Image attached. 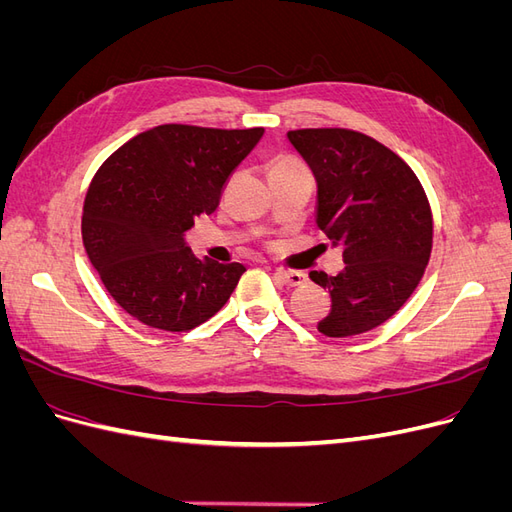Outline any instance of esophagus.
<instances>
[{
	"label": "esophagus",
	"mask_w": 512,
	"mask_h": 512,
	"mask_svg": "<svg viewBox=\"0 0 512 512\" xmlns=\"http://www.w3.org/2000/svg\"><path fill=\"white\" fill-rule=\"evenodd\" d=\"M275 280L284 284V286H303L307 282V275L301 271H284L277 269L275 271Z\"/></svg>",
	"instance_id": "obj_1"
}]
</instances>
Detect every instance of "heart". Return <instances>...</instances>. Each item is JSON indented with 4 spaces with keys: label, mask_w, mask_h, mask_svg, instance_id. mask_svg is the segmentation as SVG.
<instances>
[{
    "label": "heart",
    "mask_w": 512,
    "mask_h": 512,
    "mask_svg": "<svg viewBox=\"0 0 512 512\" xmlns=\"http://www.w3.org/2000/svg\"><path fill=\"white\" fill-rule=\"evenodd\" d=\"M286 166H299L297 162H294V160H288V158H284V160H277L275 164H273V168H286ZM271 168V170H273Z\"/></svg>",
    "instance_id": "obj_1"
}]
</instances>
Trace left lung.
Instances as JSON below:
<instances>
[{"label": "left lung", "instance_id": "8db88e82", "mask_svg": "<svg viewBox=\"0 0 512 512\" xmlns=\"http://www.w3.org/2000/svg\"><path fill=\"white\" fill-rule=\"evenodd\" d=\"M288 141L316 177L318 228L344 247L337 275L309 273L331 294L318 331L376 329L410 299L429 262L433 220L423 185L397 153L361 132L307 128L288 132Z\"/></svg>", "mask_w": 512, "mask_h": 512}]
</instances>
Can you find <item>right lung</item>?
<instances>
[{
  "label": "right lung",
  "mask_w": 512,
  "mask_h": 512,
  "mask_svg": "<svg viewBox=\"0 0 512 512\" xmlns=\"http://www.w3.org/2000/svg\"><path fill=\"white\" fill-rule=\"evenodd\" d=\"M262 134L166 123L134 136L98 168L85 196L83 245L132 318L190 331L230 299L245 267L196 258L183 235L196 215L218 209L226 179Z\"/></svg>",
  "instance_id": "add662e5"
}]
</instances>
